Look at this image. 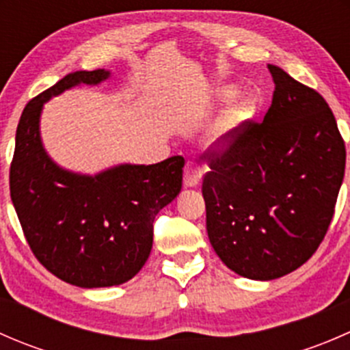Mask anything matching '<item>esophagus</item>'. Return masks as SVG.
Here are the masks:
<instances>
[{"label":"esophagus","mask_w":350,"mask_h":350,"mask_svg":"<svg viewBox=\"0 0 350 350\" xmlns=\"http://www.w3.org/2000/svg\"><path fill=\"white\" fill-rule=\"evenodd\" d=\"M203 169L196 164L195 161H188L185 165V186L186 188H195L201 181Z\"/></svg>","instance_id":"34e87169"}]
</instances>
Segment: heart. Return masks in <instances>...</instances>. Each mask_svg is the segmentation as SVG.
Returning a JSON list of instances; mask_svg holds the SVG:
<instances>
[{"label":"heart","mask_w":350,"mask_h":350,"mask_svg":"<svg viewBox=\"0 0 350 350\" xmlns=\"http://www.w3.org/2000/svg\"><path fill=\"white\" fill-rule=\"evenodd\" d=\"M237 88L234 86H221L217 90V100L218 101H224V103H228V101L234 100L235 96H237ZM250 109V103H237L234 105V107H230L227 113H225V116L221 118L220 122V126H218V137L220 139H232V137L235 135V133L241 130L243 120L249 116Z\"/></svg>","instance_id":"heart-1"}]
</instances>
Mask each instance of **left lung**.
<instances>
[{"instance_id": "obj_1", "label": "left lung", "mask_w": 350, "mask_h": 350, "mask_svg": "<svg viewBox=\"0 0 350 350\" xmlns=\"http://www.w3.org/2000/svg\"><path fill=\"white\" fill-rule=\"evenodd\" d=\"M262 123H243L204 152L206 230L221 262L249 280L298 269L325 237L345 172V144L327 101L281 67Z\"/></svg>"}]
</instances>
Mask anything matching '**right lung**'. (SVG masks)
<instances>
[{"label": "right lung", "mask_w": 350, "mask_h": 350, "mask_svg": "<svg viewBox=\"0 0 350 350\" xmlns=\"http://www.w3.org/2000/svg\"><path fill=\"white\" fill-rule=\"evenodd\" d=\"M109 70H77L35 96L16 129L10 195L38 262L79 288L132 280L152 249L155 215L179 195L185 159L120 164L96 176L59 167L40 140L42 107L77 84H98Z\"/></svg>", "instance_id": "add662e5"}]
</instances>
